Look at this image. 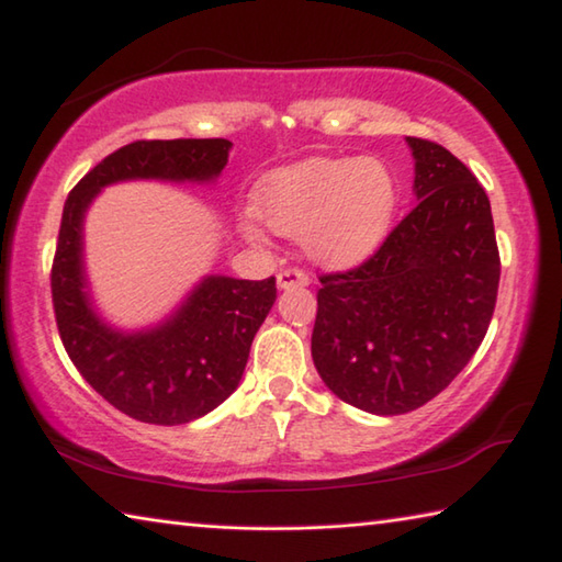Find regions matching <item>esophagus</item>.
Segmentation results:
<instances>
[{
	"instance_id": "esophagus-1",
	"label": "esophagus",
	"mask_w": 562,
	"mask_h": 562,
	"mask_svg": "<svg viewBox=\"0 0 562 562\" xmlns=\"http://www.w3.org/2000/svg\"><path fill=\"white\" fill-rule=\"evenodd\" d=\"M307 284H310V278H307V272H302V270L288 268V270H282V272L278 274V288H280V290H288V288H307Z\"/></svg>"
}]
</instances>
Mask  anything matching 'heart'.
Here are the masks:
<instances>
[{"instance_id": "1", "label": "heart", "mask_w": 562, "mask_h": 562, "mask_svg": "<svg viewBox=\"0 0 562 562\" xmlns=\"http://www.w3.org/2000/svg\"><path fill=\"white\" fill-rule=\"evenodd\" d=\"M258 203L274 233L302 237L312 260L351 268L392 233L398 186L382 158H310L268 176Z\"/></svg>"}]
</instances>
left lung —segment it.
Returning a JSON list of instances; mask_svg holds the SVG:
<instances>
[{"instance_id": "obj_1", "label": "left lung", "mask_w": 562, "mask_h": 562, "mask_svg": "<svg viewBox=\"0 0 562 562\" xmlns=\"http://www.w3.org/2000/svg\"><path fill=\"white\" fill-rule=\"evenodd\" d=\"M406 140L416 205L359 268L322 274L312 329L322 382L379 416L453 382L486 337L501 280L486 190L451 150Z\"/></svg>"}]
</instances>
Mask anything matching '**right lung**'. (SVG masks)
I'll use <instances>...</instances> for the list:
<instances>
[{"instance_id":"right-lung-1","label":"right lung","mask_w":562,"mask_h":562,"mask_svg":"<svg viewBox=\"0 0 562 562\" xmlns=\"http://www.w3.org/2000/svg\"><path fill=\"white\" fill-rule=\"evenodd\" d=\"M231 140H133L93 166L66 198L52 265L54 315L79 374L131 418L178 426L221 406L240 384L250 345L278 297L274 278L211 274L158 327L119 331L91 307L83 272V215L101 188L154 178L211 183Z\"/></svg>"}]
</instances>
